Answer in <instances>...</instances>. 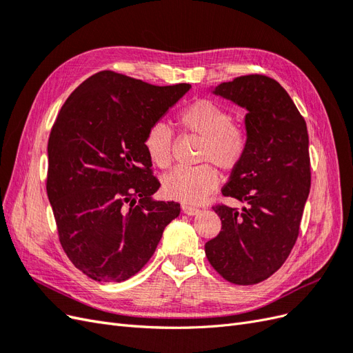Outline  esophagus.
<instances>
[{"mask_svg":"<svg viewBox=\"0 0 353 353\" xmlns=\"http://www.w3.org/2000/svg\"><path fill=\"white\" fill-rule=\"evenodd\" d=\"M183 212L185 213V215H197L200 209L194 208V206H190V205H183Z\"/></svg>","mask_w":353,"mask_h":353,"instance_id":"1","label":"esophagus"}]
</instances>
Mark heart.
Masks as SVG:
<instances>
[{"mask_svg":"<svg viewBox=\"0 0 353 353\" xmlns=\"http://www.w3.org/2000/svg\"><path fill=\"white\" fill-rule=\"evenodd\" d=\"M184 132L201 138L199 160L210 162L222 170L237 168L248 153L249 137L244 128L231 122L230 112L210 99H197L176 114ZM144 148L152 162L168 168L172 162L174 135L163 122H156L144 135ZM210 163L194 168L178 166L168 172L162 185L169 199L196 205L218 187L219 176Z\"/></svg>","mask_w":353,"mask_h":353,"instance_id":"1","label":"heart"}]
</instances>
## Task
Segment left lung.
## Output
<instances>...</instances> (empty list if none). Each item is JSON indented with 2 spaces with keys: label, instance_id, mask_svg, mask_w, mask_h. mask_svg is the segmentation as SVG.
Masks as SVG:
<instances>
[{
  "label": "left lung",
  "instance_id": "8db88e82",
  "mask_svg": "<svg viewBox=\"0 0 353 353\" xmlns=\"http://www.w3.org/2000/svg\"><path fill=\"white\" fill-rule=\"evenodd\" d=\"M213 94L248 110L249 145L222 188L223 196L245 206L212 208L222 228L205 252L222 279L252 285L279 271L297 240L311 190L306 122L287 91L265 74L222 82Z\"/></svg>",
  "mask_w": 353,
  "mask_h": 353
}]
</instances>
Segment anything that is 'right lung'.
<instances>
[{
  "label": "right lung",
  "instance_id": "1",
  "mask_svg": "<svg viewBox=\"0 0 353 353\" xmlns=\"http://www.w3.org/2000/svg\"><path fill=\"white\" fill-rule=\"evenodd\" d=\"M190 88L103 70L63 104L48 138L47 194L63 250L90 279H131L179 215V203L152 199L160 183L144 135Z\"/></svg>",
  "mask_w": 353,
  "mask_h": 353
}]
</instances>
